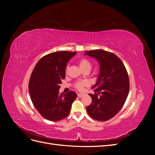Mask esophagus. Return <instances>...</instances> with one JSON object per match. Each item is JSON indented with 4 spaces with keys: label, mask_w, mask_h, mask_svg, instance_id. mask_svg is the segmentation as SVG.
Instances as JSON below:
<instances>
[{
    "label": "esophagus",
    "mask_w": 155,
    "mask_h": 155,
    "mask_svg": "<svg viewBox=\"0 0 155 155\" xmlns=\"http://www.w3.org/2000/svg\"><path fill=\"white\" fill-rule=\"evenodd\" d=\"M78 96L79 97H81L83 96V94H78Z\"/></svg>",
    "instance_id": "esophagus-1"
}]
</instances>
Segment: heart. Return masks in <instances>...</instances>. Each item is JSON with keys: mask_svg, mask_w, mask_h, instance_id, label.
Listing matches in <instances>:
<instances>
[{"mask_svg": "<svg viewBox=\"0 0 155 155\" xmlns=\"http://www.w3.org/2000/svg\"><path fill=\"white\" fill-rule=\"evenodd\" d=\"M78 63H79V67H80V68H81L83 71L85 70H90L92 68V63L86 58L80 59L79 60ZM67 68H68V67H67L66 70H67ZM87 85V82L86 81H79V82H77L76 84H75L74 87L78 91H82L84 86H85Z\"/></svg>", "mask_w": 155, "mask_h": 155, "instance_id": "obj_1", "label": "heart"}]
</instances>
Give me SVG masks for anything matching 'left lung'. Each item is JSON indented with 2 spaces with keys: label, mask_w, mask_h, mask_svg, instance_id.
<instances>
[{
  "label": "left lung",
  "mask_w": 155,
  "mask_h": 155,
  "mask_svg": "<svg viewBox=\"0 0 155 155\" xmlns=\"http://www.w3.org/2000/svg\"><path fill=\"white\" fill-rule=\"evenodd\" d=\"M85 54L95 58L100 64L97 81L90 94L92 103L87 107L88 115L96 120L111 119L124 106L129 91L127 71L121 60L114 54L103 50L86 51Z\"/></svg>",
  "instance_id": "1"
}]
</instances>
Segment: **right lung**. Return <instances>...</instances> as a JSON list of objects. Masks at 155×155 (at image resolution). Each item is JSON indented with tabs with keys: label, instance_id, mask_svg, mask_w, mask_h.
<instances>
[{
	"label": "right lung",
	"instance_id": "add662e5",
	"mask_svg": "<svg viewBox=\"0 0 155 155\" xmlns=\"http://www.w3.org/2000/svg\"><path fill=\"white\" fill-rule=\"evenodd\" d=\"M76 54L68 51L50 53L41 58L33 70L28 85L31 100L40 114L48 120L66 118L77 97L74 91L59 94L67 63Z\"/></svg>",
	"mask_w": 155,
	"mask_h": 155
}]
</instances>
